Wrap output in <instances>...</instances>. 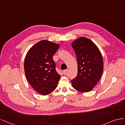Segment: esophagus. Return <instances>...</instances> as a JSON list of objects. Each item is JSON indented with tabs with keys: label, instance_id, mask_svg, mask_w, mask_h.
Masks as SVG:
<instances>
[{
	"label": "esophagus",
	"instance_id": "1",
	"mask_svg": "<svg viewBox=\"0 0 125 125\" xmlns=\"http://www.w3.org/2000/svg\"><path fill=\"white\" fill-rule=\"evenodd\" d=\"M67 72H68V70H64L63 71V73L64 75H66L67 73Z\"/></svg>",
	"mask_w": 125,
	"mask_h": 125
}]
</instances>
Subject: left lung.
I'll list each match as a JSON object with an SVG mask.
<instances>
[{
  "instance_id": "left-lung-1",
  "label": "left lung",
  "mask_w": 125,
  "mask_h": 125,
  "mask_svg": "<svg viewBox=\"0 0 125 125\" xmlns=\"http://www.w3.org/2000/svg\"><path fill=\"white\" fill-rule=\"evenodd\" d=\"M77 61L78 72L76 77L72 80V85L80 92L93 89L101 77L103 60L101 53L95 44L84 37L72 42Z\"/></svg>"
}]
</instances>
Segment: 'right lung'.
I'll return each mask as SVG.
<instances>
[{
    "label": "right lung",
    "mask_w": 125,
    "mask_h": 125,
    "mask_svg": "<svg viewBox=\"0 0 125 125\" xmlns=\"http://www.w3.org/2000/svg\"><path fill=\"white\" fill-rule=\"evenodd\" d=\"M59 46L58 43L42 40L32 46L25 56L26 78L34 90L43 95L55 89L61 77L52 58Z\"/></svg>",
    "instance_id": "add662e5"
}]
</instances>
